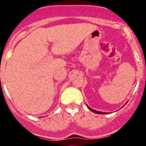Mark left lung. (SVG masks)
<instances>
[{
	"mask_svg": "<svg viewBox=\"0 0 146 146\" xmlns=\"http://www.w3.org/2000/svg\"><path fill=\"white\" fill-rule=\"evenodd\" d=\"M88 109H89L90 110H91V111H92V112H93V113H98V114H105V113H102V112H99V111H97V110H95L92 109V108H89V107H88Z\"/></svg>",
	"mask_w": 146,
	"mask_h": 146,
	"instance_id": "8db88e82",
	"label": "left lung"
}]
</instances>
